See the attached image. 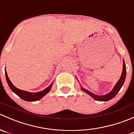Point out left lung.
Here are the masks:
<instances>
[{"label":"left lung","instance_id":"8db88e82","mask_svg":"<svg viewBox=\"0 0 134 134\" xmlns=\"http://www.w3.org/2000/svg\"><path fill=\"white\" fill-rule=\"evenodd\" d=\"M126 64L124 63V60H123V68H122V75L120 76V79L118 81V82L116 83V84L115 85V87L113 88V89L109 93L107 94L104 95V96H98V95L94 94L92 93L90 91H87V90L85 89V88H82L81 90L84 92H85L86 93H87L88 94H89L90 96H92L94 100H97V101H100V102H105L108 101V100H111L112 98H113L116 94H117L118 92H119V91L120 90L121 87H122L123 84L124 83V81H125L126 78Z\"/></svg>","mask_w":134,"mask_h":134}]
</instances>
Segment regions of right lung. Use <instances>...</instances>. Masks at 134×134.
<instances>
[{"instance_id":"obj_1","label":"right lung","mask_w":134,"mask_h":134,"mask_svg":"<svg viewBox=\"0 0 134 134\" xmlns=\"http://www.w3.org/2000/svg\"><path fill=\"white\" fill-rule=\"evenodd\" d=\"M5 75H6V81H7L9 87H10V88H11L12 91L14 93L16 94L19 97H20L21 98L23 99V100H25V101H28V102L37 101V100L42 98L46 94L48 93V92H49L51 87H52L53 83H51V84L47 88H46V89H44L43 91H40V92H26V91H22V90H20L19 89V88H16V87H15V86L12 83V82L10 81V79H9L6 70H5Z\"/></svg>"}]
</instances>
